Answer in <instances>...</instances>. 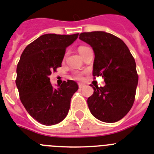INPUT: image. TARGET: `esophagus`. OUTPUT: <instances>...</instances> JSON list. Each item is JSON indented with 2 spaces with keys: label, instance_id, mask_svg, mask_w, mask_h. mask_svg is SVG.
<instances>
[{
  "label": "esophagus",
  "instance_id": "1",
  "mask_svg": "<svg viewBox=\"0 0 154 154\" xmlns=\"http://www.w3.org/2000/svg\"><path fill=\"white\" fill-rule=\"evenodd\" d=\"M78 86H79L80 88H82L84 86H85V85H84V84H82V83H79V84H78Z\"/></svg>",
  "mask_w": 154,
  "mask_h": 154
}]
</instances>
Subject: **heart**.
I'll return each instance as SVG.
<instances>
[{"mask_svg": "<svg viewBox=\"0 0 154 154\" xmlns=\"http://www.w3.org/2000/svg\"><path fill=\"white\" fill-rule=\"evenodd\" d=\"M86 48H88V47H79V49H78V51H83V50H85V49H86ZM80 75H77V78H80Z\"/></svg>", "mask_w": 154, "mask_h": 154, "instance_id": "obj_1", "label": "heart"}]
</instances>
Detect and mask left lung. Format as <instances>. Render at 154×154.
<instances>
[{
  "instance_id": "1",
  "label": "left lung",
  "mask_w": 154,
  "mask_h": 154,
  "mask_svg": "<svg viewBox=\"0 0 154 154\" xmlns=\"http://www.w3.org/2000/svg\"><path fill=\"white\" fill-rule=\"evenodd\" d=\"M79 38L92 47L95 54L92 74L104 79L105 85H92L93 94L87 103L99 120L116 122L133 106L138 76L136 63L124 42L105 32H83Z\"/></svg>"
}]
</instances>
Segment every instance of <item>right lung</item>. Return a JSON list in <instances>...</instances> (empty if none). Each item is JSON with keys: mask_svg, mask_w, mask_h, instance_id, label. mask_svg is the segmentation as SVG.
Segmentation results:
<instances>
[{"mask_svg": "<svg viewBox=\"0 0 154 154\" xmlns=\"http://www.w3.org/2000/svg\"><path fill=\"white\" fill-rule=\"evenodd\" d=\"M78 35L45 34L21 54L16 69V87L25 109L41 124H57L68 115L71 98L78 89L77 82L68 80L54 88L49 77L62 66L66 47Z\"/></svg>", "mask_w": 154, "mask_h": 154, "instance_id": "obj_1", "label": "right lung"}]
</instances>
